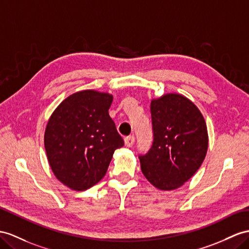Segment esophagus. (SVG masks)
Masks as SVG:
<instances>
[{"instance_id":"obj_1","label":"esophagus","mask_w":249,"mask_h":249,"mask_svg":"<svg viewBox=\"0 0 249 249\" xmlns=\"http://www.w3.org/2000/svg\"><path fill=\"white\" fill-rule=\"evenodd\" d=\"M135 137L133 136H128V137H126L125 139H124V142H125V145L127 146V147H131V146L133 145V143H135Z\"/></svg>"}]
</instances>
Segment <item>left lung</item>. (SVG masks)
<instances>
[{"mask_svg": "<svg viewBox=\"0 0 249 249\" xmlns=\"http://www.w3.org/2000/svg\"><path fill=\"white\" fill-rule=\"evenodd\" d=\"M154 143L140 157L144 177L161 190L184 185L200 168L208 149L206 122L193 102L165 93L150 103Z\"/></svg>", "mask_w": 249, "mask_h": 249, "instance_id": "1", "label": "left lung"}]
</instances>
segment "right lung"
<instances>
[{
    "label": "right lung",
    "mask_w": 249,
    "mask_h": 249,
    "mask_svg": "<svg viewBox=\"0 0 249 249\" xmlns=\"http://www.w3.org/2000/svg\"><path fill=\"white\" fill-rule=\"evenodd\" d=\"M112 94L86 89L63 100L50 116L45 133L47 160L64 185L83 191L99 183L124 141L109 117Z\"/></svg>",
    "instance_id": "add662e5"
}]
</instances>
